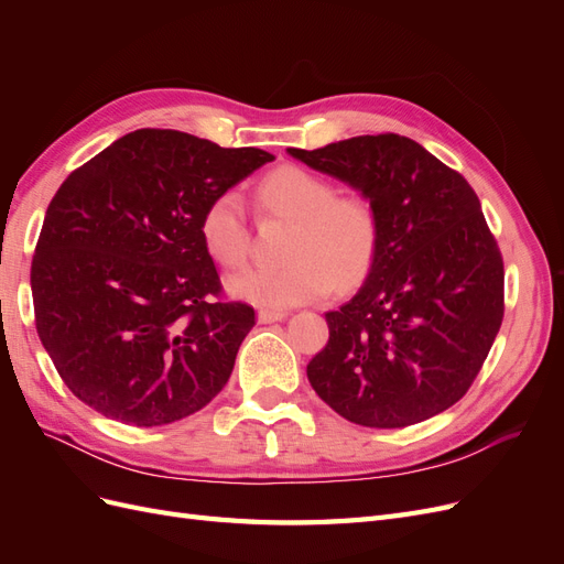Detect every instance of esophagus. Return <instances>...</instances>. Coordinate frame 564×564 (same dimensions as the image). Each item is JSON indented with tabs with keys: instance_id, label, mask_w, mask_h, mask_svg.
Here are the masks:
<instances>
[{
	"instance_id": "1",
	"label": "esophagus",
	"mask_w": 564,
	"mask_h": 564,
	"mask_svg": "<svg viewBox=\"0 0 564 564\" xmlns=\"http://www.w3.org/2000/svg\"><path fill=\"white\" fill-rule=\"evenodd\" d=\"M286 317V311H270V308H261L259 311V322L261 324H270V322H280Z\"/></svg>"
}]
</instances>
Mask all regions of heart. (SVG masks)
Instances as JSON below:
<instances>
[{
    "mask_svg": "<svg viewBox=\"0 0 564 564\" xmlns=\"http://www.w3.org/2000/svg\"><path fill=\"white\" fill-rule=\"evenodd\" d=\"M261 209L292 224L286 265L253 268L235 275L228 289L245 301L284 308L327 296L334 284L352 286L373 265L381 240L377 207L365 195H336L332 181L308 169L284 164L256 185ZM202 247L228 270L247 265L253 249L240 193H218L199 218Z\"/></svg>",
    "mask_w": 564,
    "mask_h": 564,
    "instance_id": "b5f03b06",
    "label": "heart"
}]
</instances>
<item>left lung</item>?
Masks as SVG:
<instances>
[{
	"instance_id": "1",
	"label": "left lung",
	"mask_w": 564,
	"mask_h": 564,
	"mask_svg": "<svg viewBox=\"0 0 564 564\" xmlns=\"http://www.w3.org/2000/svg\"><path fill=\"white\" fill-rule=\"evenodd\" d=\"M289 155L357 187L381 224L365 286L324 315L329 340L308 362L311 386L369 429L445 412L473 386L503 322V259L480 199L400 133Z\"/></svg>"
}]
</instances>
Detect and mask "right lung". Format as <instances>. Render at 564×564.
<instances>
[{
	"label": "right lung",
	"instance_id": "add662e5",
	"mask_svg": "<svg viewBox=\"0 0 564 564\" xmlns=\"http://www.w3.org/2000/svg\"><path fill=\"white\" fill-rule=\"evenodd\" d=\"M272 162L174 129H139L48 202L30 284L63 383L106 419L164 425L209 404L256 324L204 251L207 204Z\"/></svg>",
	"mask_w": 564,
	"mask_h": 564
}]
</instances>
